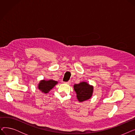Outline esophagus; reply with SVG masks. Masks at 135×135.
<instances>
[{
	"label": "esophagus",
	"mask_w": 135,
	"mask_h": 135,
	"mask_svg": "<svg viewBox=\"0 0 135 135\" xmlns=\"http://www.w3.org/2000/svg\"><path fill=\"white\" fill-rule=\"evenodd\" d=\"M70 81H67V82H65V84H70Z\"/></svg>",
	"instance_id": "obj_1"
}]
</instances>
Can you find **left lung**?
<instances>
[{
    "label": "left lung",
    "instance_id": "8db88e82",
    "mask_svg": "<svg viewBox=\"0 0 135 135\" xmlns=\"http://www.w3.org/2000/svg\"><path fill=\"white\" fill-rule=\"evenodd\" d=\"M74 89L76 94V97L79 102L89 100L93 95L94 88L86 82H81L75 84Z\"/></svg>",
    "mask_w": 135,
    "mask_h": 135
}]
</instances>
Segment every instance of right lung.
Here are the masks:
<instances>
[{"label": "right lung", "mask_w": 135, "mask_h": 135, "mask_svg": "<svg viewBox=\"0 0 135 135\" xmlns=\"http://www.w3.org/2000/svg\"><path fill=\"white\" fill-rule=\"evenodd\" d=\"M57 84V81L53 80H41L38 84V89L42 93L47 94Z\"/></svg>", "instance_id": "1"}]
</instances>
